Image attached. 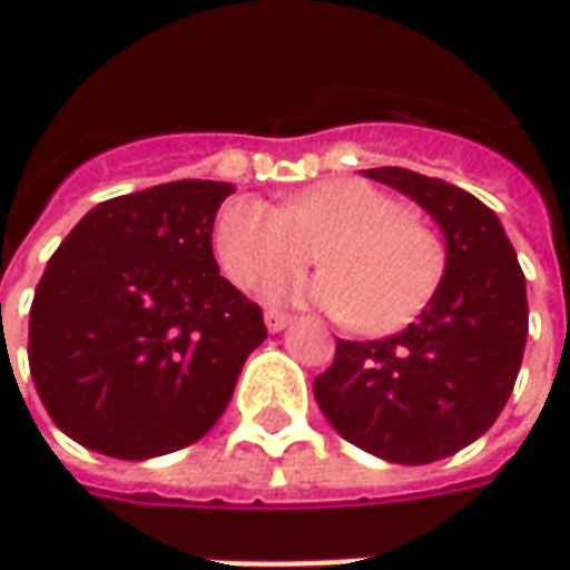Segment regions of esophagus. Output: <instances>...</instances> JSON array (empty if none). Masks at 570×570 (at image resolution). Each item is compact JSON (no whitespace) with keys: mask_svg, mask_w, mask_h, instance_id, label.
<instances>
[{"mask_svg":"<svg viewBox=\"0 0 570 570\" xmlns=\"http://www.w3.org/2000/svg\"><path fill=\"white\" fill-rule=\"evenodd\" d=\"M288 323H292L288 314H282V311H266V330H269V333H282Z\"/></svg>","mask_w":570,"mask_h":570,"instance_id":"34e87169","label":"esophagus"}]
</instances>
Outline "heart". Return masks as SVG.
I'll use <instances>...</instances> for the list:
<instances>
[{"label":"heart","mask_w":570,"mask_h":570,"mask_svg":"<svg viewBox=\"0 0 570 570\" xmlns=\"http://www.w3.org/2000/svg\"><path fill=\"white\" fill-rule=\"evenodd\" d=\"M314 279H276L316 258ZM212 253L237 288H266L269 301H314L364 333H393L434 295L444 275V244L409 218L403 203L355 177H330L285 206L237 196L218 212Z\"/></svg>","instance_id":"obj_1"}]
</instances>
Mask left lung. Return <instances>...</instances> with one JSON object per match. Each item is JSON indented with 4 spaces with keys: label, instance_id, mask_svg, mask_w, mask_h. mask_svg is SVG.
I'll list each match as a JSON object with an SVG mask.
<instances>
[{
    "label": "left lung",
    "instance_id": "obj_1",
    "mask_svg": "<svg viewBox=\"0 0 570 570\" xmlns=\"http://www.w3.org/2000/svg\"><path fill=\"white\" fill-rule=\"evenodd\" d=\"M364 177L434 218L444 275L403 333L336 342L314 396L348 444L422 466L472 444L501 415L527 345V278L498 215L472 193L405 167H371Z\"/></svg>",
    "mask_w": 570,
    "mask_h": 570
}]
</instances>
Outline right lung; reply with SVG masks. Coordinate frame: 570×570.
<instances>
[{
  "label": "right lung",
  "mask_w": 570,
  "mask_h": 570,
  "mask_svg": "<svg viewBox=\"0 0 570 570\" xmlns=\"http://www.w3.org/2000/svg\"><path fill=\"white\" fill-rule=\"evenodd\" d=\"M234 187L174 180L91 208L50 256L28 362L62 434L117 460L189 448L222 419L263 311L212 253Z\"/></svg>",
  "instance_id": "obj_1"
}]
</instances>
